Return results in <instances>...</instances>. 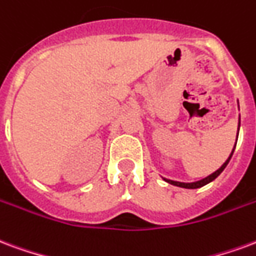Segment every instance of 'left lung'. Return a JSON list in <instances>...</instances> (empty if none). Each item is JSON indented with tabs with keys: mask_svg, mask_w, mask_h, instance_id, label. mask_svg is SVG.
I'll list each match as a JSON object with an SVG mask.
<instances>
[{
	"mask_svg": "<svg viewBox=\"0 0 256 256\" xmlns=\"http://www.w3.org/2000/svg\"><path fill=\"white\" fill-rule=\"evenodd\" d=\"M238 134H239V132H238ZM236 146V145H234ZM234 150H232V153H230V156L228 157V160L221 166V168H218L217 171L213 172L212 175H209L208 178H205V179H202V180H198V182H194V183H180V182H174V180H166L168 182V183H171V184H174V186H178V187H183V188H200V187L205 186V184H208V183H210L212 180H214L216 178L221 174V172L224 171V168L226 166H228L229 160H230V157H232V154H234Z\"/></svg>",
	"mask_w": 256,
	"mask_h": 256,
	"instance_id": "left-lung-1",
	"label": "left lung"
}]
</instances>
